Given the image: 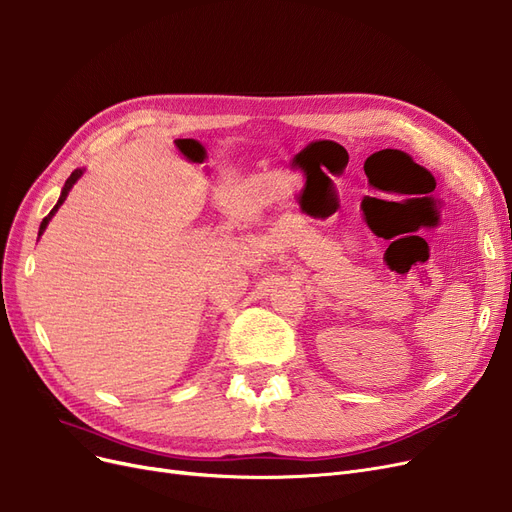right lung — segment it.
I'll return each instance as SVG.
<instances>
[{
    "instance_id": "obj_1",
    "label": "right lung",
    "mask_w": 512,
    "mask_h": 512,
    "mask_svg": "<svg viewBox=\"0 0 512 512\" xmlns=\"http://www.w3.org/2000/svg\"><path fill=\"white\" fill-rule=\"evenodd\" d=\"M82 176V170H74L72 174H70V178L68 180H65V185H63V189H61V195H59V202L55 204V208L51 210V212H48V217H44L42 219V223H40V232H38V236H42L44 234V229H46V225H48V221H51L53 219V214L59 210V206L65 202V197H68V193H70V189L74 187V183H76V180Z\"/></svg>"
}]
</instances>
